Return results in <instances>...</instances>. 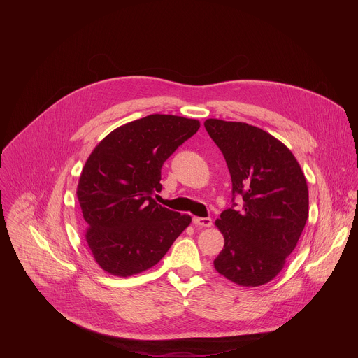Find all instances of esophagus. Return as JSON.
<instances>
[{
	"mask_svg": "<svg viewBox=\"0 0 358 358\" xmlns=\"http://www.w3.org/2000/svg\"><path fill=\"white\" fill-rule=\"evenodd\" d=\"M194 225L195 227H199V228H210L213 225V220L211 218H199V217H195L192 220Z\"/></svg>",
	"mask_w": 358,
	"mask_h": 358,
	"instance_id": "34e87169",
	"label": "esophagus"
}]
</instances>
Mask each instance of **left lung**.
Segmentation results:
<instances>
[{
    "label": "left lung",
    "mask_w": 358,
    "mask_h": 358,
    "mask_svg": "<svg viewBox=\"0 0 358 358\" xmlns=\"http://www.w3.org/2000/svg\"><path fill=\"white\" fill-rule=\"evenodd\" d=\"M203 126L225 157L234 198L243 201L215 221L225 243L214 268L239 286H262L280 273L303 232L308 182L293 152L268 131L220 119Z\"/></svg>",
    "instance_id": "8db88e82"
}]
</instances>
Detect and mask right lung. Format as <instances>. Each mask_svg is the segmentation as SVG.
Instances as JSON below:
<instances>
[{
    "label": "right lung",
    "instance_id": "1",
    "mask_svg": "<svg viewBox=\"0 0 358 358\" xmlns=\"http://www.w3.org/2000/svg\"><path fill=\"white\" fill-rule=\"evenodd\" d=\"M199 122L173 115H150L110 131L90 152L78 199L85 239L105 272L129 278L160 262L191 217L162 207V167Z\"/></svg>",
    "mask_w": 358,
    "mask_h": 358
}]
</instances>
